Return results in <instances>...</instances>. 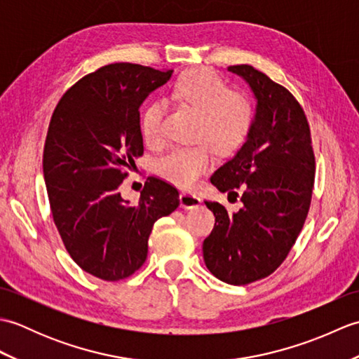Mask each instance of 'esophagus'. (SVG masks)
Segmentation results:
<instances>
[{"label": "esophagus", "instance_id": "obj_1", "mask_svg": "<svg viewBox=\"0 0 359 359\" xmlns=\"http://www.w3.org/2000/svg\"><path fill=\"white\" fill-rule=\"evenodd\" d=\"M179 201H180V207L185 208V210H193V208H197L201 205V197H197L196 194L187 193V191L180 193Z\"/></svg>", "mask_w": 359, "mask_h": 359}]
</instances>
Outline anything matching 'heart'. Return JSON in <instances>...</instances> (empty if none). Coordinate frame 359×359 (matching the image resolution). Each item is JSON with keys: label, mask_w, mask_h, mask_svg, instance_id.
Listing matches in <instances>:
<instances>
[{"label": "heart", "mask_w": 359, "mask_h": 359, "mask_svg": "<svg viewBox=\"0 0 359 359\" xmlns=\"http://www.w3.org/2000/svg\"><path fill=\"white\" fill-rule=\"evenodd\" d=\"M172 97L199 112L196 139L201 142L191 147L168 149L157 160L156 170L170 184L189 188L211 168L215 160L212 148L219 154H230L245 142L253 125L255 109L247 95L230 93L225 83L207 69L182 75L172 88ZM163 118L165 104L162 102H152L143 109L140 129L149 147L162 143Z\"/></svg>", "instance_id": "b5f03b06"}]
</instances>
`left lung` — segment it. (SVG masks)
<instances>
[{
  "mask_svg": "<svg viewBox=\"0 0 359 359\" xmlns=\"http://www.w3.org/2000/svg\"><path fill=\"white\" fill-rule=\"evenodd\" d=\"M228 71L245 80L256 114L245 143L211 175L220 193L241 189L242 208L228 212L205 205L216 217L203 241V261L220 280L245 285L264 279L285 261L306 222L315 184L310 126L293 94L250 65Z\"/></svg>",
  "mask_w": 359,
  "mask_h": 359,
  "instance_id": "left-lung-1",
  "label": "left lung"
}]
</instances>
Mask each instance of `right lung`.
<instances>
[{"label": "right lung", "mask_w": 359, "mask_h": 359, "mask_svg": "<svg viewBox=\"0 0 359 359\" xmlns=\"http://www.w3.org/2000/svg\"><path fill=\"white\" fill-rule=\"evenodd\" d=\"M172 71L114 63L88 74L60 98L43 152L50 212L67 253L103 280L129 278L147 261L160 217L179 207V191L148 177L137 205L120 196L143 154L140 104Z\"/></svg>", "instance_id": "right-lung-1"}]
</instances>
